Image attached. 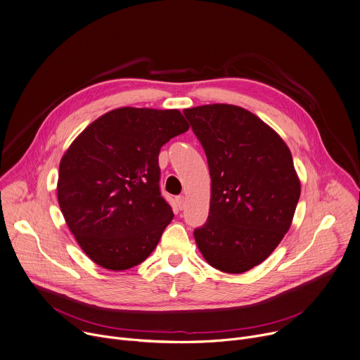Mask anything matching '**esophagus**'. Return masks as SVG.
I'll return each instance as SVG.
<instances>
[{"label": "esophagus", "mask_w": 360, "mask_h": 360, "mask_svg": "<svg viewBox=\"0 0 360 360\" xmlns=\"http://www.w3.org/2000/svg\"><path fill=\"white\" fill-rule=\"evenodd\" d=\"M176 205L179 210H184L185 205H186V198L184 197V195H179V197H176Z\"/></svg>", "instance_id": "1"}]
</instances>
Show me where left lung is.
<instances>
[{"label":"left lung","instance_id":"left-lung-1","mask_svg":"<svg viewBox=\"0 0 360 360\" xmlns=\"http://www.w3.org/2000/svg\"><path fill=\"white\" fill-rule=\"evenodd\" d=\"M201 142L211 175L207 222L193 237L214 269L240 274L276 250L292 221L300 181L284 141L234 105L184 110Z\"/></svg>","mask_w":360,"mask_h":360}]
</instances>
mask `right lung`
<instances>
[{
  "instance_id": "obj_1",
  "label": "right lung",
  "mask_w": 360,
  "mask_h": 360,
  "mask_svg": "<svg viewBox=\"0 0 360 360\" xmlns=\"http://www.w3.org/2000/svg\"><path fill=\"white\" fill-rule=\"evenodd\" d=\"M179 110L120 108L90 123L63 155L57 198L90 259L122 271L141 264L172 221L160 195V148L186 132Z\"/></svg>"
}]
</instances>
